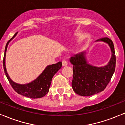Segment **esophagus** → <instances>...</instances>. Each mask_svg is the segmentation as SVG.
Returning a JSON list of instances; mask_svg holds the SVG:
<instances>
[{
    "instance_id": "34e87169",
    "label": "esophagus",
    "mask_w": 125,
    "mask_h": 125,
    "mask_svg": "<svg viewBox=\"0 0 125 125\" xmlns=\"http://www.w3.org/2000/svg\"><path fill=\"white\" fill-rule=\"evenodd\" d=\"M62 65L63 67H65L68 65V62L66 60H63L62 61Z\"/></svg>"
}]
</instances>
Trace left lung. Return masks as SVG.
Returning a JSON list of instances; mask_svg holds the SVG:
<instances>
[{
  "label": "left lung",
  "mask_w": 125,
  "mask_h": 125,
  "mask_svg": "<svg viewBox=\"0 0 125 125\" xmlns=\"http://www.w3.org/2000/svg\"><path fill=\"white\" fill-rule=\"evenodd\" d=\"M99 42L107 44L110 48L111 56L106 65L97 67L90 64L87 59L88 48L69 59L73 66L72 88L80 96H90L104 91L115 71L116 58L113 42L105 37L95 42Z\"/></svg>",
  "instance_id": "left-lung-1"
}]
</instances>
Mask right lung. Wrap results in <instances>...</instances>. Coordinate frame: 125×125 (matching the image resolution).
Segmentation results:
<instances>
[{"label": "right lung", "mask_w": 125, "mask_h": 125, "mask_svg": "<svg viewBox=\"0 0 125 125\" xmlns=\"http://www.w3.org/2000/svg\"><path fill=\"white\" fill-rule=\"evenodd\" d=\"M18 32L15 33L14 35L7 42L5 47L4 58H3V68L5 75L7 78L8 80L10 82V84L12 86L14 90L18 94L25 97H29L32 99H37L43 97L47 93L49 92L51 81L53 76L62 66V62L60 61L56 64L47 65L42 73L37 77L36 79L32 81L29 82L25 84H20L15 82L11 79L10 76L8 74L6 67V53L7 51V47L9 43L12 40L15 38Z\"/></svg>", "instance_id": "add662e5"}]
</instances>
